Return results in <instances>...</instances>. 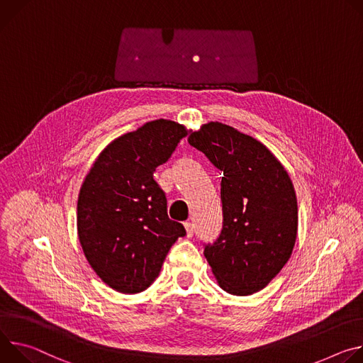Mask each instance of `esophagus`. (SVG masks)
<instances>
[{"label":"esophagus","mask_w":363,"mask_h":363,"mask_svg":"<svg viewBox=\"0 0 363 363\" xmlns=\"http://www.w3.org/2000/svg\"><path fill=\"white\" fill-rule=\"evenodd\" d=\"M184 228H186V232H187V236L191 238L193 233H194V225L191 222H186L184 223Z\"/></svg>","instance_id":"1"}]
</instances>
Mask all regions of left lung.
I'll return each mask as SVG.
<instances>
[{
  "label": "left lung",
  "mask_w": 363,
  "mask_h": 363,
  "mask_svg": "<svg viewBox=\"0 0 363 363\" xmlns=\"http://www.w3.org/2000/svg\"><path fill=\"white\" fill-rule=\"evenodd\" d=\"M187 141L223 173V225L215 242L205 244V257L226 293H257L287 264L296 244L293 183L265 145L229 125L205 124Z\"/></svg>",
  "instance_id": "8db88e82"
}]
</instances>
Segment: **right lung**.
Instances as JSON below:
<instances>
[{
  "mask_svg": "<svg viewBox=\"0 0 363 363\" xmlns=\"http://www.w3.org/2000/svg\"><path fill=\"white\" fill-rule=\"evenodd\" d=\"M187 131L157 119L112 141L96 158L77 199V235L85 257L111 289L135 294L158 277L180 236L167 197L154 180Z\"/></svg>",
  "mask_w": 363,
  "mask_h": 363,
  "instance_id": "1",
  "label": "right lung"
}]
</instances>
